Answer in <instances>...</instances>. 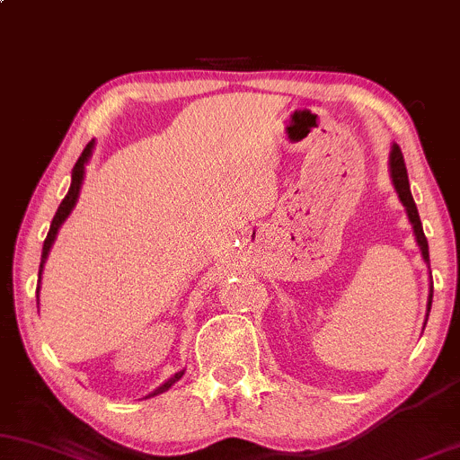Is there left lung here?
I'll return each mask as SVG.
<instances>
[{"label": "left lung", "mask_w": 460, "mask_h": 460, "mask_svg": "<svg viewBox=\"0 0 460 460\" xmlns=\"http://www.w3.org/2000/svg\"><path fill=\"white\" fill-rule=\"evenodd\" d=\"M389 175H392V181H394V188L395 192H398V199L400 203L404 205L406 209V216H409V223L413 226V234H415V242L417 246H420L421 251V257H424L426 266L430 268V257H429V240H426L424 235V229H421V220H420V214H417V208H415V200H413V194H411V186H409V175H406V166H404V157H402V151H400V146L392 145V151H389ZM430 305H432V277H430V294H429V314H430ZM429 314H426V320H429Z\"/></svg>", "instance_id": "1"}]
</instances>
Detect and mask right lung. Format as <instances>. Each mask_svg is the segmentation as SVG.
I'll list each match as a JSON object with an SVG mask.
<instances>
[{"label": "right lung", "mask_w": 460, "mask_h": 460, "mask_svg": "<svg viewBox=\"0 0 460 460\" xmlns=\"http://www.w3.org/2000/svg\"><path fill=\"white\" fill-rule=\"evenodd\" d=\"M93 149H94V140L88 142V145H86V149L82 151V155H79V160L75 162V166H73V172H71V188H68L66 197L62 199L60 208H58V212H56V216H54V220H51L49 234H47V237H45V244H43V255H40V268H39V288H36V292H40V274H43L45 261H47V257H49V251H51V246H54V242H56V235H58V231H60V226L65 225V220L68 218V214L73 212V208H75V203H77V199H79V190H82L84 175H86V164H88V160H91V157H93ZM183 372H186V369H179V372L172 374V376L168 378L166 383H162L160 387L155 389V392H151L149 395H145V398H151V395H157V394H164V392H168V389H171L172 385H175V383L179 381V378L183 376Z\"/></svg>", "instance_id": "add662e5"}]
</instances>
